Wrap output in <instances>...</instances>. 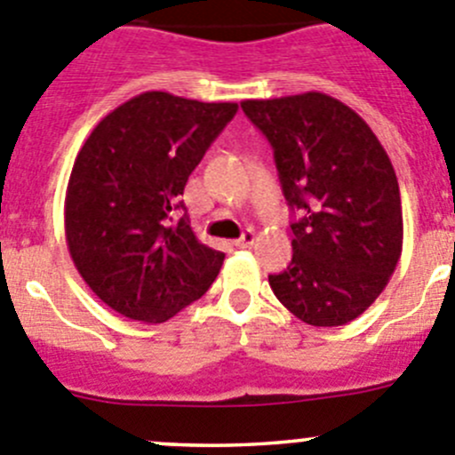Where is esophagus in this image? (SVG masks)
Masks as SVG:
<instances>
[{"label": "esophagus", "instance_id": "1", "mask_svg": "<svg viewBox=\"0 0 455 455\" xmlns=\"http://www.w3.org/2000/svg\"><path fill=\"white\" fill-rule=\"evenodd\" d=\"M254 239H257V235H254L252 230H245L243 235H241L239 239L235 241V245H236V248H241V250H243V248H250V245L254 243Z\"/></svg>", "mask_w": 455, "mask_h": 455}]
</instances>
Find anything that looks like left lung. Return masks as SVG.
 I'll use <instances>...</instances> for the list:
<instances>
[{"mask_svg":"<svg viewBox=\"0 0 455 455\" xmlns=\"http://www.w3.org/2000/svg\"><path fill=\"white\" fill-rule=\"evenodd\" d=\"M275 151L292 220V261L270 275L276 299L310 326H344L379 297L402 254L395 170L344 102L308 91L243 100Z\"/></svg>","mask_w":455,"mask_h":455,"instance_id":"obj_1","label":"left lung"}]
</instances>
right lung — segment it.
<instances>
[{"instance_id":"obj_1","label":"right lung","mask_w":455,"mask_h":455,"mask_svg":"<svg viewBox=\"0 0 455 455\" xmlns=\"http://www.w3.org/2000/svg\"><path fill=\"white\" fill-rule=\"evenodd\" d=\"M235 102L147 91L95 124L64 201V230L82 279L109 308L163 323L207 292L225 254L189 228L179 196L235 118Z\"/></svg>"}]
</instances>
